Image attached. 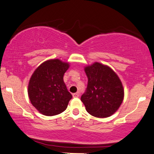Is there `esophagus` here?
I'll list each match as a JSON object with an SVG mask.
<instances>
[{
  "mask_svg": "<svg viewBox=\"0 0 154 154\" xmlns=\"http://www.w3.org/2000/svg\"><path fill=\"white\" fill-rule=\"evenodd\" d=\"M72 96L73 98H78V97L79 96V93H75V94H72Z\"/></svg>",
  "mask_w": 154,
  "mask_h": 154,
  "instance_id": "obj_1",
  "label": "esophagus"
}]
</instances>
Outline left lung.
I'll list each match as a JSON object with an SVG mask.
<instances>
[{"label": "left lung", "mask_w": 154, "mask_h": 154, "mask_svg": "<svg viewBox=\"0 0 154 154\" xmlns=\"http://www.w3.org/2000/svg\"><path fill=\"white\" fill-rule=\"evenodd\" d=\"M84 71L88 85L81 100L86 111L98 118L112 116L119 109L124 98L119 77L110 67L98 62L84 67Z\"/></svg>", "instance_id": "obj_1"}]
</instances>
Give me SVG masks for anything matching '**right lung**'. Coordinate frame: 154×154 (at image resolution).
<instances>
[{
  "label": "right lung",
  "mask_w": 154,
  "mask_h": 154,
  "mask_svg": "<svg viewBox=\"0 0 154 154\" xmlns=\"http://www.w3.org/2000/svg\"><path fill=\"white\" fill-rule=\"evenodd\" d=\"M70 67L58 58L41 63L30 78L28 94L34 107L45 116H55L66 109L72 95L67 89L63 75Z\"/></svg>",
  "instance_id": "obj_1"
}]
</instances>
